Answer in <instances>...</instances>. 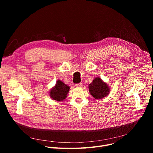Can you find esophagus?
Instances as JSON below:
<instances>
[{"instance_id":"34e87169","label":"esophagus","mask_w":153,"mask_h":153,"mask_svg":"<svg viewBox=\"0 0 153 153\" xmlns=\"http://www.w3.org/2000/svg\"><path fill=\"white\" fill-rule=\"evenodd\" d=\"M76 86L77 87H81L82 86H83V84L82 83H79V84H76Z\"/></svg>"}]
</instances>
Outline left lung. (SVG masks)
Returning a JSON list of instances; mask_svg holds the SVG:
<instances>
[{
	"label": "left lung",
	"instance_id": "8db88e82",
	"mask_svg": "<svg viewBox=\"0 0 153 153\" xmlns=\"http://www.w3.org/2000/svg\"><path fill=\"white\" fill-rule=\"evenodd\" d=\"M89 92L96 99H101L109 94L110 88L100 77H96L92 82L89 85Z\"/></svg>",
	"mask_w": 153,
	"mask_h": 153
}]
</instances>
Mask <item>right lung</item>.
Segmentation results:
<instances>
[{
	"instance_id": "add662e5",
	"label": "right lung",
	"mask_w": 153,
	"mask_h": 153,
	"mask_svg": "<svg viewBox=\"0 0 153 153\" xmlns=\"http://www.w3.org/2000/svg\"><path fill=\"white\" fill-rule=\"evenodd\" d=\"M69 86L58 80L56 82L55 86L53 87L50 91V97L54 100L62 101L66 98L67 94L69 92Z\"/></svg>"
}]
</instances>
